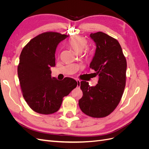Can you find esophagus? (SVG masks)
Segmentation results:
<instances>
[{"instance_id": "34e87169", "label": "esophagus", "mask_w": 149, "mask_h": 149, "mask_svg": "<svg viewBox=\"0 0 149 149\" xmlns=\"http://www.w3.org/2000/svg\"><path fill=\"white\" fill-rule=\"evenodd\" d=\"M76 81H77V86L79 88L81 86V81L79 79H76Z\"/></svg>"}]
</instances>
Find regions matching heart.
Wrapping results in <instances>:
<instances>
[{
  "mask_svg": "<svg viewBox=\"0 0 149 149\" xmlns=\"http://www.w3.org/2000/svg\"><path fill=\"white\" fill-rule=\"evenodd\" d=\"M88 40L81 36H74L68 43L69 47L77 54L82 53L88 46Z\"/></svg>",
  "mask_w": 149,
  "mask_h": 149,
  "instance_id": "obj_1",
  "label": "heart"
}]
</instances>
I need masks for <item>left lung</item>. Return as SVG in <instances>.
<instances>
[{
    "instance_id": "obj_1",
    "label": "left lung",
    "mask_w": 149,
    "mask_h": 149,
    "mask_svg": "<svg viewBox=\"0 0 149 149\" xmlns=\"http://www.w3.org/2000/svg\"><path fill=\"white\" fill-rule=\"evenodd\" d=\"M96 45L89 65L99 76L97 84L90 86L81 82L83 97L81 110L92 118H104L114 111L121 100L125 86L127 61L116 39L101 31L90 34Z\"/></svg>"
}]
</instances>
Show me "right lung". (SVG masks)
<instances>
[{
    "label": "right lung",
    "mask_w": 149,
    "mask_h": 149,
    "mask_svg": "<svg viewBox=\"0 0 149 149\" xmlns=\"http://www.w3.org/2000/svg\"><path fill=\"white\" fill-rule=\"evenodd\" d=\"M69 35L48 31L31 39L20 55L17 72L22 94L31 109L50 114L59 110L63 98L77 86L70 78L59 81L52 78L55 52L60 42Z\"/></svg>",
    "instance_id": "obj_1"
}]
</instances>
